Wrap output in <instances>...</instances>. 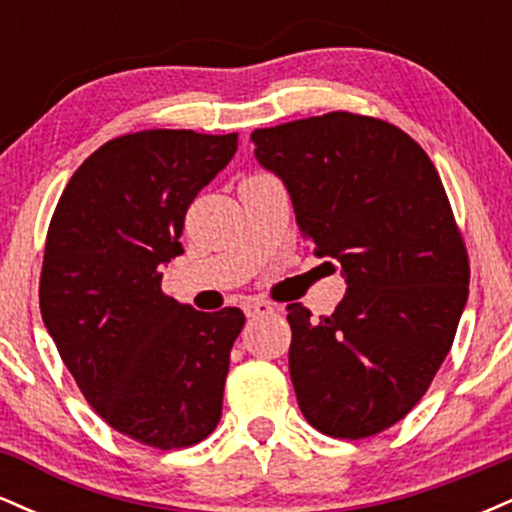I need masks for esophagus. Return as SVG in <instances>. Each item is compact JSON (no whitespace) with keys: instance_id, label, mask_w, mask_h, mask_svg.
Returning a JSON list of instances; mask_svg holds the SVG:
<instances>
[{"instance_id":"1","label":"esophagus","mask_w":512,"mask_h":512,"mask_svg":"<svg viewBox=\"0 0 512 512\" xmlns=\"http://www.w3.org/2000/svg\"><path fill=\"white\" fill-rule=\"evenodd\" d=\"M245 315L248 317H260V315H269L274 313V305L267 303V301H248L243 305Z\"/></svg>"}]
</instances>
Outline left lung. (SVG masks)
I'll return each mask as SVG.
<instances>
[{
    "mask_svg": "<svg viewBox=\"0 0 512 512\" xmlns=\"http://www.w3.org/2000/svg\"><path fill=\"white\" fill-rule=\"evenodd\" d=\"M252 142L284 180L301 236L346 279L332 315L286 305L298 407L332 438L375 436L424 397L467 303V248L438 170L407 132L368 115L305 117Z\"/></svg>",
    "mask_w": 512,
    "mask_h": 512,
    "instance_id": "obj_1",
    "label": "left lung"
}]
</instances>
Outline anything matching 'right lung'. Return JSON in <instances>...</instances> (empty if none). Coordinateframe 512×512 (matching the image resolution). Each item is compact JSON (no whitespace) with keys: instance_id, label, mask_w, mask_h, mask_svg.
<instances>
[{"instance_id":"1","label":"right lung","mask_w":512,"mask_h":512,"mask_svg":"<svg viewBox=\"0 0 512 512\" xmlns=\"http://www.w3.org/2000/svg\"><path fill=\"white\" fill-rule=\"evenodd\" d=\"M238 134L144 129L110 139L64 187L40 272V313L86 402L115 431L190 448L221 419L245 315L161 291L185 214L228 166Z\"/></svg>"}]
</instances>
